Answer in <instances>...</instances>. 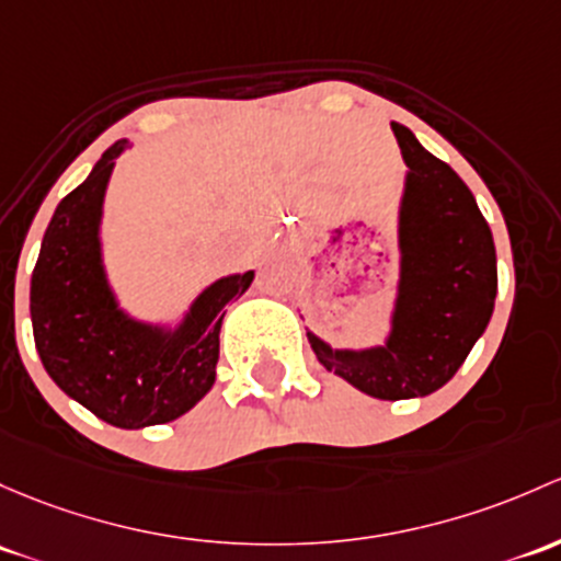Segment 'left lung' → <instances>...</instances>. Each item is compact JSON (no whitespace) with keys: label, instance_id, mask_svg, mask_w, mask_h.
<instances>
[{"label":"left lung","instance_id":"8db88e82","mask_svg":"<svg viewBox=\"0 0 561 561\" xmlns=\"http://www.w3.org/2000/svg\"><path fill=\"white\" fill-rule=\"evenodd\" d=\"M405 185L398 211L400 279L381 346L333 350L306 330L317 359L379 400L424 398L451 379L486 330L497 296L494 239L457 172L392 123Z\"/></svg>","mask_w":561,"mask_h":561}]
</instances>
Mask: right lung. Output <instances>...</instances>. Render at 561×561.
<instances>
[{
  "label": "right lung",
  "instance_id": "obj_1",
  "mask_svg": "<svg viewBox=\"0 0 561 561\" xmlns=\"http://www.w3.org/2000/svg\"><path fill=\"white\" fill-rule=\"evenodd\" d=\"M115 141L88 180L50 217L32 274L34 344L47 376L112 427L139 430L187 414L215 385L226 306L255 271L222 276L198 293L176 325L128 314L104 268V196L117 156Z\"/></svg>",
  "mask_w": 561,
  "mask_h": 561
}]
</instances>
